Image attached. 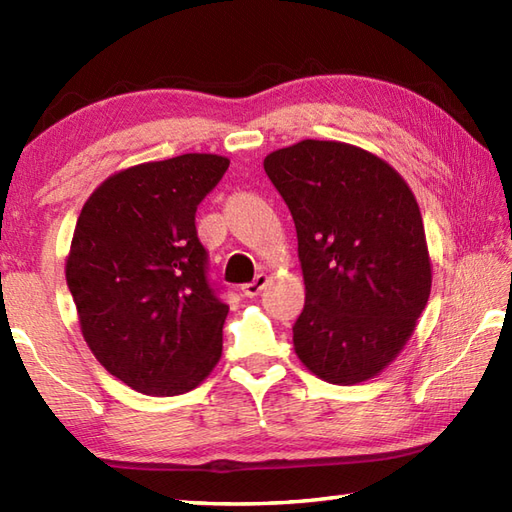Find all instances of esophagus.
<instances>
[{"mask_svg": "<svg viewBox=\"0 0 512 512\" xmlns=\"http://www.w3.org/2000/svg\"><path fill=\"white\" fill-rule=\"evenodd\" d=\"M266 284H268V275L259 273L253 281H250V284H244V286H242V292H244L246 297H257L259 292H262V290L266 288Z\"/></svg>", "mask_w": 512, "mask_h": 512, "instance_id": "esophagus-1", "label": "esophagus"}]
</instances>
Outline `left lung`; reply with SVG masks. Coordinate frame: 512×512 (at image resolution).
Here are the masks:
<instances>
[{
	"mask_svg": "<svg viewBox=\"0 0 512 512\" xmlns=\"http://www.w3.org/2000/svg\"><path fill=\"white\" fill-rule=\"evenodd\" d=\"M264 169L297 228L295 354L332 385L365 383L396 361L431 295L416 195L389 162L339 140L277 149Z\"/></svg>",
	"mask_w": 512,
	"mask_h": 512,
	"instance_id": "obj_1",
	"label": "left lung"
}]
</instances>
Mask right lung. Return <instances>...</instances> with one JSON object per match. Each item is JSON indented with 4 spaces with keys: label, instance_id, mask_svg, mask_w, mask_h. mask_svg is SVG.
<instances>
[{
    "label": "right lung",
    "instance_id": "right-lung-1",
    "mask_svg": "<svg viewBox=\"0 0 512 512\" xmlns=\"http://www.w3.org/2000/svg\"><path fill=\"white\" fill-rule=\"evenodd\" d=\"M228 162L182 154L116 171L76 220L65 279L83 339L140 394L191 391L222 356L228 306L206 279L195 209Z\"/></svg>",
    "mask_w": 512,
    "mask_h": 512
}]
</instances>
